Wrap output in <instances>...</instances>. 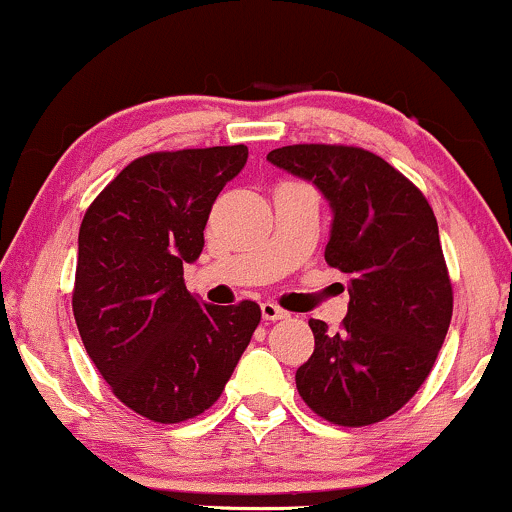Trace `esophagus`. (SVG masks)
<instances>
[{"label": "esophagus", "instance_id": "1", "mask_svg": "<svg viewBox=\"0 0 512 512\" xmlns=\"http://www.w3.org/2000/svg\"><path fill=\"white\" fill-rule=\"evenodd\" d=\"M262 308V317L264 320H286V317H289V313H286L284 308H279V305L276 303H262L260 305Z\"/></svg>", "mask_w": 512, "mask_h": 512}]
</instances>
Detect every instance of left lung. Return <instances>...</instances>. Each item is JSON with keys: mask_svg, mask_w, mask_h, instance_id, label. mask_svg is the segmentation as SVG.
<instances>
[{"mask_svg": "<svg viewBox=\"0 0 512 512\" xmlns=\"http://www.w3.org/2000/svg\"><path fill=\"white\" fill-rule=\"evenodd\" d=\"M332 207L325 260L349 276L337 332L310 320L315 351L296 370L303 402L337 426H370L416 395L452 317L438 221L414 182L358 146L293 144L267 154Z\"/></svg>", "mask_w": 512, "mask_h": 512, "instance_id": "8db88e82", "label": "left lung"}]
</instances>
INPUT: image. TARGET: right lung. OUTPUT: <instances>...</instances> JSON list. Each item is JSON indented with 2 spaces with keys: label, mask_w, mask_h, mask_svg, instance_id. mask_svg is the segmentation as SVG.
Wrapping results in <instances>:
<instances>
[{
  "label": "right lung",
  "mask_w": 512,
  "mask_h": 512,
  "mask_svg": "<svg viewBox=\"0 0 512 512\" xmlns=\"http://www.w3.org/2000/svg\"><path fill=\"white\" fill-rule=\"evenodd\" d=\"M248 146L156 151L122 168L79 228L74 320L93 366L125 407L156 424L195 419L221 397L260 305L199 303L182 264L204 248L211 204Z\"/></svg>",
  "instance_id": "right-lung-1"
}]
</instances>
